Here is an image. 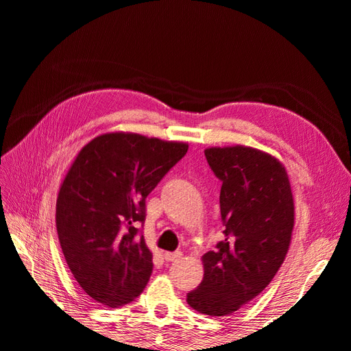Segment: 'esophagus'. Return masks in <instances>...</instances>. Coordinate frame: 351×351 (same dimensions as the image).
Segmentation results:
<instances>
[{"label": "esophagus", "mask_w": 351, "mask_h": 351, "mask_svg": "<svg viewBox=\"0 0 351 351\" xmlns=\"http://www.w3.org/2000/svg\"><path fill=\"white\" fill-rule=\"evenodd\" d=\"M182 252H165L164 253V259L167 261V262H176V261H178L180 258H182Z\"/></svg>", "instance_id": "34e87169"}]
</instances>
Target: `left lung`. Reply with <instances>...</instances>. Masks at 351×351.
Segmentation results:
<instances>
[{"label": "left lung", "instance_id": "obj_1", "mask_svg": "<svg viewBox=\"0 0 351 351\" xmlns=\"http://www.w3.org/2000/svg\"><path fill=\"white\" fill-rule=\"evenodd\" d=\"M221 180L219 208L224 240L202 256L204 280L187 303L209 316H227L259 295L289 252L294 197L285 167L250 146L205 149Z\"/></svg>", "mask_w": 351, "mask_h": 351}]
</instances>
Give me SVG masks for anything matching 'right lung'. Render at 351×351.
I'll return each instance as SVG.
<instances>
[{"mask_svg": "<svg viewBox=\"0 0 351 351\" xmlns=\"http://www.w3.org/2000/svg\"><path fill=\"white\" fill-rule=\"evenodd\" d=\"M189 149L137 133L97 136L82 147L62 180L56 210L58 240L83 291L120 307L133 302L152 274V252L136 222L146 196Z\"/></svg>", "mask_w": 351, "mask_h": 351, "instance_id": "obj_1", "label": "right lung"}]
</instances>
